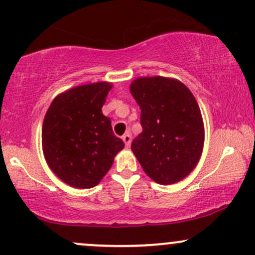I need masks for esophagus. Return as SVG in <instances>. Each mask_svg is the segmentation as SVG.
<instances>
[{"instance_id":"obj_1","label":"esophagus","mask_w":255,"mask_h":255,"mask_svg":"<svg viewBox=\"0 0 255 255\" xmlns=\"http://www.w3.org/2000/svg\"><path fill=\"white\" fill-rule=\"evenodd\" d=\"M122 140H124V142L126 143V146L129 147L130 146V142H131V135L130 133H126L124 136H122Z\"/></svg>"}]
</instances>
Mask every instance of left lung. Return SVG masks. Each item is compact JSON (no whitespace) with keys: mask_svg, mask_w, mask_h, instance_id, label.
Returning a JSON list of instances; mask_svg holds the SVG:
<instances>
[{"mask_svg":"<svg viewBox=\"0 0 255 255\" xmlns=\"http://www.w3.org/2000/svg\"><path fill=\"white\" fill-rule=\"evenodd\" d=\"M130 94L142 126L131 142L134 155L155 183L180 182L203 152L204 125L195 96L180 81L161 76L134 79Z\"/></svg>","mask_w":255,"mask_h":255,"instance_id":"8db88e82","label":"left lung"}]
</instances>
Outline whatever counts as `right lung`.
I'll return each mask as SVG.
<instances>
[{
	"mask_svg": "<svg viewBox=\"0 0 255 255\" xmlns=\"http://www.w3.org/2000/svg\"><path fill=\"white\" fill-rule=\"evenodd\" d=\"M112 88V83L97 82L69 89L46 112L41 131L45 160L72 188L96 186L125 147L102 113Z\"/></svg>",
	"mask_w": 255,
	"mask_h": 255,
	"instance_id": "right-lung-1",
	"label": "right lung"
}]
</instances>
